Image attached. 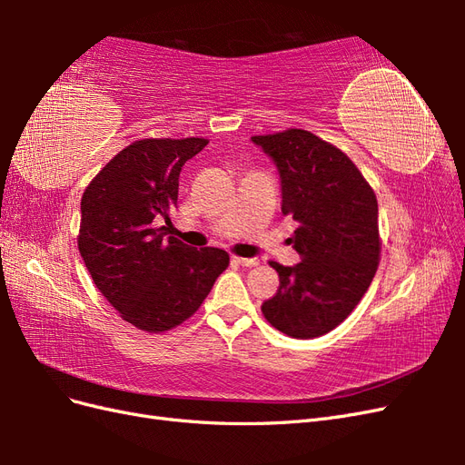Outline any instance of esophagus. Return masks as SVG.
Listing matches in <instances>:
<instances>
[{"label": "esophagus", "instance_id": "1", "mask_svg": "<svg viewBox=\"0 0 465 465\" xmlns=\"http://www.w3.org/2000/svg\"><path fill=\"white\" fill-rule=\"evenodd\" d=\"M234 262L241 263V265H246V267H256V265H260V260H258V258H241V256H234Z\"/></svg>", "mask_w": 465, "mask_h": 465}]
</instances>
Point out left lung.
<instances>
[{
    "label": "left lung",
    "mask_w": 465,
    "mask_h": 465,
    "mask_svg": "<svg viewBox=\"0 0 465 465\" xmlns=\"http://www.w3.org/2000/svg\"><path fill=\"white\" fill-rule=\"evenodd\" d=\"M273 159L283 215L299 223L289 242L301 262L279 273V289L262 304L265 320L297 340H312L355 311L380 263L378 202L355 163L318 135L289 128L254 135Z\"/></svg>",
    "instance_id": "obj_1"
}]
</instances>
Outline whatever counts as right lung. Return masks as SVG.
I'll use <instances>...</instances> for the list:
<instances>
[{"label": "right lung", "mask_w": 465, "mask_h": 465, "mask_svg": "<svg viewBox=\"0 0 465 465\" xmlns=\"http://www.w3.org/2000/svg\"><path fill=\"white\" fill-rule=\"evenodd\" d=\"M209 139H139L98 173L81 198L77 246L103 297L147 333L168 331L202 306L229 267L221 248H192L164 236L178 203L184 163Z\"/></svg>", "instance_id": "right-lung-1"}]
</instances>
